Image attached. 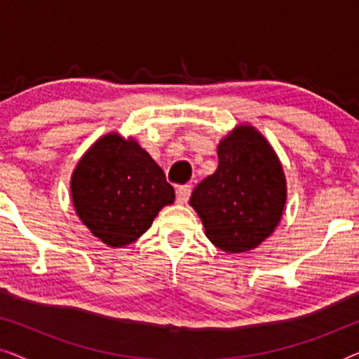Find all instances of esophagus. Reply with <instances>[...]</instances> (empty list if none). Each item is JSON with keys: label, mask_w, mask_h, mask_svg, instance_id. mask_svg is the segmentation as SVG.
<instances>
[{"label": "esophagus", "mask_w": 359, "mask_h": 359, "mask_svg": "<svg viewBox=\"0 0 359 359\" xmlns=\"http://www.w3.org/2000/svg\"><path fill=\"white\" fill-rule=\"evenodd\" d=\"M191 198V186H180L178 189H176V201H178L180 204H186Z\"/></svg>", "instance_id": "obj_1"}]
</instances>
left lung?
<instances>
[{
    "label": "left lung",
    "mask_w": 359,
    "mask_h": 359,
    "mask_svg": "<svg viewBox=\"0 0 359 359\" xmlns=\"http://www.w3.org/2000/svg\"><path fill=\"white\" fill-rule=\"evenodd\" d=\"M286 203V180L264 137L240 126L219 145V166L196 186L189 204L205 235L224 252L257 248L276 227Z\"/></svg>",
    "instance_id": "1"
}]
</instances>
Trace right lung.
Instances as JSON below:
<instances>
[{"mask_svg":"<svg viewBox=\"0 0 359 359\" xmlns=\"http://www.w3.org/2000/svg\"><path fill=\"white\" fill-rule=\"evenodd\" d=\"M72 198L93 235L109 247H122L150 229L160 209L175 201V189L137 142L109 134L78 163Z\"/></svg>","mask_w":359,"mask_h":359,"instance_id":"add662e5","label":"right lung"}]
</instances>
